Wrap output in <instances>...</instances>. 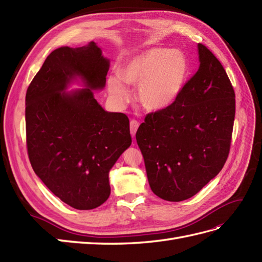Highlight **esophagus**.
I'll return each instance as SVG.
<instances>
[{
	"mask_svg": "<svg viewBox=\"0 0 262 262\" xmlns=\"http://www.w3.org/2000/svg\"><path fill=\"white\" fill-rule=\"evenodd\" d=\"M138 126H139V123L137 122V120H135V119L130 120V123H129V129H130V135H132L133 137H135L136 132H137V129H138Z\"/></svg>",
	"mask_w": 262,
	"mask_h": 262,
	"instance_id": "34e87169",
	"label": "esophagus"
}]
</instances>
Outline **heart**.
<instances>
[{"label":"heart","instance_id":"obj_1","mask_svg":"<svg viewBox=\"0 0 262 262\" xmlns=\"http://www.w3.org/2000/svg\"><path fill=\"white\" fill-rule=\"evenodd\" d=\"M188 59L182 51L152 48L130 58L119 67L118 76H111L107 89L118 103H125L129 91L125 84L138 86V102L148 111H160L172 104L188 76Z\"/></svg>","mask_w":262,"mask_h":262}]
</instances>
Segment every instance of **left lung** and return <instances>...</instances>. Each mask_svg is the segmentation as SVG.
Masks as SVG:
<instances>
[{
	"label": "left lung",
	"mask_w": 262,
	"mask_h": 262,
	"mask_svg": "<svg viewBox=\"0 0 262 262\" xmlns=\"http://www.w3.org/2000/svg\"><path fill=\"white\" fill-rule=\"evenodd\" d=\"M199 69L168 107L147 114L136 140L152 192L182 201L203 189L229 155L236 99L218 58L198 44Z\"/></svg>",
	"instance_id": "1"
}]
</instances>
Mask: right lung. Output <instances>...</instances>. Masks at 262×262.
<instances>
[{"label": "right lung", "mask_w": 262, "mask_h": 262, "mask_svg": "<svg viewBox=\"0 0 262 262\" xmlns=\"http://www.w3.org/2000/svg\"><path fill=\"white\" fill-rule=\"evenodd\" d=\"M110 61L96 43L63 46L46 57L25 97L26 147L33 170L63 203L94 209L108 199V172L132 144L129 120L108 113L94 97ZM76 76L86 89L65 93Z\"/></svg>", "instance_id": "obj_1"}]
</instances>
